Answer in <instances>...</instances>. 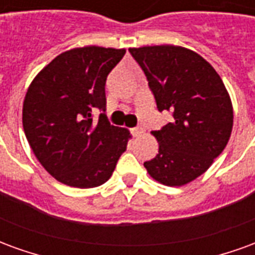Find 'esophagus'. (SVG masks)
<instances>
[{"instance_id":"34e87169","label":"esophagus","mask_w":255,"mask_h":255,"mask_svg":"<svg viewBox=\"0 0 255 255\" xmlns=\"http://www.w3.org/2000/svg\"><path fill=\"white\" fill-rule=\"evenodd\" d=\"M142 132H143V128H142V127L131 128V133H132L133 136H139V135H140Z\"/></svg>"}]
</instances>
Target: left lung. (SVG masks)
I'll return each instance as SVG.
<instances>
[{"label": "left lung", "mask_w": 255, "mask_h": 255, "mask_svg": "<svg viewBox=\"0 0 255 255\" xmlns=\"http://www.w3.org/2000/svg\"><path fill=\"white\" fill-rule=\"evenodd\" d=\"M154 95L173 120L153 131L158 154L143 165L157 182L179 187L208 171L228 143L234 111L214 68L198 53L173 45L129 49Z\"/></svg>", "instance_id": "obj_1"}]
</instances>
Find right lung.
<instances>
[{"label": "right lung", "instance_id": "right-lung-1", "mask_svg": "<svg viewBox=\"0 0 255 255\" xmlns=\"http://www.w3.org/2000/svg\"><path fill=\"white\" fill-rule=\"evenodd\" d=\"M124 49H71L32 80L23 104V128L34 154L58 182L98 187L112 176L127 149L129 131L106 119V78ZM101 112L98 122L92 120Z\"/></svg>", "mask_w": 255, "mask_h": 255}]
</instances>
